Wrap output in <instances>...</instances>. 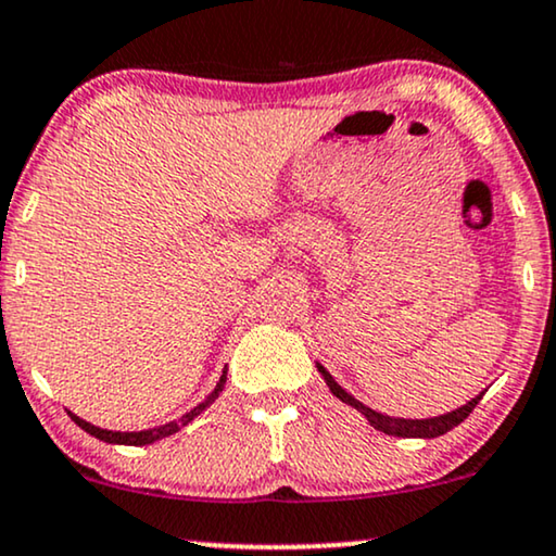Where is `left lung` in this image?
<instances>
[{
	"label": "left lung",
	"instance_id": "8db88e82",
	"mask_svg": "<svg viewBox=\"0 0 556 556\" xmlns=\"http://www.w3.org/2000/svg\"><path fill=\"white\" fill-rule=\"evenodd\" d=\"M316 367H319L321 378L327 380L329 391L337 395L342 403H348V406L357 408L359 414L365 416L367 421H370V427H375L378 431H383V434H391V437H403V439H434V437H442L446 434V431L457 427V424H463L467 416L472 414V408L478 406L482 393L475 395L472 401H467L465 406L454 408L450 410V414H442V416H431V419H395V416H386V414H378V410H372L370 406H365V403H359L357 399H352V395L344 391V388L337 383L334 378L327 372V367H321L319 363H316Z\"/></svg>",
	"mask_w": 556,
	"mask_h": 556
}]
</instances>
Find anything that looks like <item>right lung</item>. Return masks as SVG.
I'll list each match as a JSON object with an SVG mask.
<instances>
[{
  "instance_id": "add662e5",
  "label": "right lung",
  "mask_w": 556,
  "mask_h": 556,
  "mask_svg": "<svg viewBox=\"0 0 556 556\" xmlns=\"http://www.w3.org/2000/svg\"><path fill=\"white\" fill-rule=\"evenodd\" d=\"M225 383H227V370L222 372L219 383H216L214 391L206 395V401H201L199 406H193V408L189 410V414L181 416V419H178V421L163 424V427H157V429H146V431H110V429H99V427H93V424H89V421L78 419V416H76V414H71V410H68V416H71V419H74V421L78 424V427H81V429L86 431V434H91V437L102 439V442H110V444H129V446L153 444V442H157V439H163V437H170V434H176L178 429L186 427V424L197 419V416L201 414V410L208 408V406H212V403H214L216 399H219V393H222V388H225Z\"/></svg>"
}]
</instances>
